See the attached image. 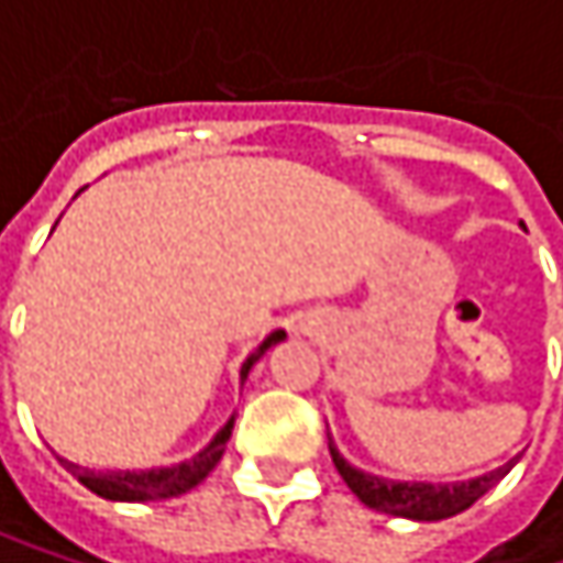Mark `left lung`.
I'll list each match as a JSON object with an SVG mask.
<instances>
[{"label":"left lung","mask_w":563,"mask_h":563,"mask_svg":"<svg viewBox=\"0 0 563 563\" xmlns=\"http://www.w3.org/2000/svg\"><path fill=\"white\" fill-rule=\"evenodd\" d=\"M329 453H332V463H335L339 476L345 479V486L365 506L378 508L385 515H397V518H413V521H440V518L466 511L518 463V456H515V460H508L506 466H499L493 473H483V476H473V479H463V483H413V479L375 476V473H365V470L352 466L339 453L332 437H329Z\"/></svg>","instance_id":"1"}]
</instances>
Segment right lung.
Here are the masks:
<instances>
[{"mask_svg":"<svg viewBox=\"0 0 563 563\" xmlns=\"http://www.w3.org/2000/svg\"><path fill=\"white\" fill-rule=\"evenodd\" d=\"M286 339L283 329H274L251 355L247 362L241 365V385L247 382L251 368L267 355V349L280 345ZM231 430H234V413L228 417V423L185 463H175V466H153V470H107V473H97V470H87V466H77L70 460L60 456V463L77 476V483H84L90 493H97L100 499H110V503H156V499H172V496H181L188 489H195L224 456L228 450V440H231Z\"/></svg>","mask_w":563,"mask_h":563,"instance_id":"obj_1","label":"right lung"}]
</instances>
